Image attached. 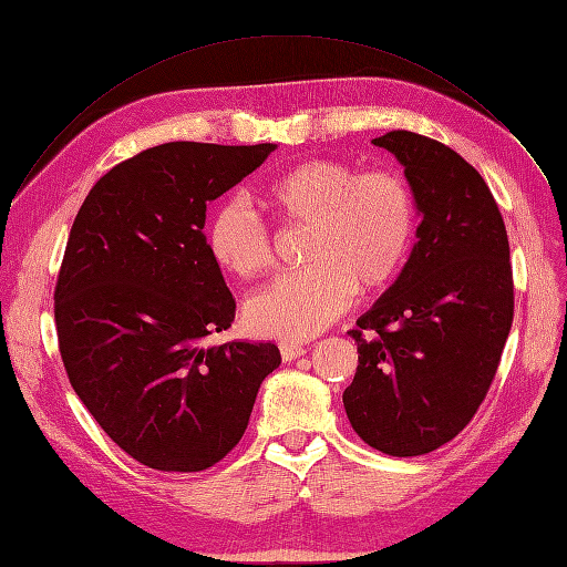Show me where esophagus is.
Listing matches in <instances>:
<instances>
[{
  "label": "esophagus",
  "mask_w": 567,
  "mask_h": 567,
  "mask_svg": "<svg viewBox=\"0 0 567 567\" xmlns=\"http://www.w3.org/2000/svg\"><path fill=\"white\" fill-rule=\"evenodd\" d=\"M280 354H282L285 361H291V359L306 354V348H303V344H297V342H280Z\"/></svg>",
  "instance_id": "1"
}]
</instances>
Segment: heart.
Masks as SVG:
<instances>
[{
  "label": "heart",
  "mask_w": 567,
  "mask_h": 567,
  "mask_svg": "<svg viewBox=\"0 0 567 567\" xmlns=\"http://www.w3.org/2000/svg\"><path fill=\"white\" fill-rule=\"evenodd\" d=\"M261 202L289 223L312 225L306 270L287 274L245 303V324L257 336L308 340L350 308L357 287L384 289L403 268L414 202L393 171H359L336 159H308L270 178ZM208 252L240 280L270 266V238L252 206L231 196L208 219Z\"/></svg>",
  "instance_id": "obj_1"
}]
</instances>
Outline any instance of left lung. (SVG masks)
Listing matches in <instances>:
<instances>
[{"instance_id": "8db88e82", "label": "left lung", "mask_w": 567, "mask_h": 567, "mask_svg": "<svg viewBox=\"0 0 567 567\" xmlns=\"http://www.w3.org/2000/svg\"><path fill=\"white\" fill-rule=\"evenodd\" d=\"M405 168L422 225L399 278L357 319L359 365L342 405L359 437L420 456L473 420L498 371L514 287L503 215L452 147L414 132L373 138Z\"/></svg>"}]
</instances>
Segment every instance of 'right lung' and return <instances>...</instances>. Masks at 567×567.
I'll use <instances>...</instances> for the list:
<instances>
[{
  "label": "right lung",
  "instance_id": "1",
  "mask_svg": "<svg viewBox=\"0 0 567 567\" xmlns=\"http://www.w3.org/2000/svg\"><path fill=\"white\" fill-rule=\"evenodd\" d=\"M276 147H147L96 181L73 219L55 287L66 375L115 445L155 471L225 458L280 365L274 342L206 344L236 301L202 234L206 204Z\"/></svg>",
  "mask_w": 567,
  "mask_h": 567
}]
</instances>
